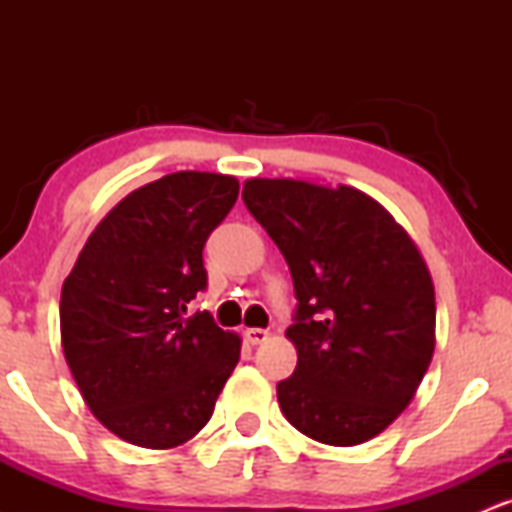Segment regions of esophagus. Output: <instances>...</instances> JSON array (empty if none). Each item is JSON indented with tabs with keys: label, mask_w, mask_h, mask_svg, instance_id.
Instances as JSON below:
<instances>
[{
	"label": "esophagus",
	"mask_w": 512,
	"mask_h": 512,
	"mask_svg": "<svg viewBox=\"0 0 512 512\" xmlns=\"http://www.w3.org/2000/svg\"><path fill=\"white\" fill-rule=\"evenodd\" d=\"M245 339H248L252 346L262 344V342H267V339H269V332L260 330V327H248V330H245Z\"/></svg>",
	"instance_id": "obj_1"
}]
</instances>
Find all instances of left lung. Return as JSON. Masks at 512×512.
<instances>
[{
    "label": "left lung",
    "mask_w": 512,
    "mask_h": 512,
    "mask_svg": "<svg viewBox=\"0 0 512 512\" xmlns=\"http://www.w3.org/2000/svg\"><path fill=\"white\" fill-rule=\"evenodd\" d=\"M250 214L281 250L298 310L291 378L276 397L293 428L349 448L409 407L436 349V291L424 255L378 199L351 185L250 178Z\"/></svg>",
    "instance_id": "1"
}]
</instances>
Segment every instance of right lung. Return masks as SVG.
Returning a JSON list of instances; mask_svg holds the SVG:
<instances>
[{
	"mask_svg": "<svg viewBox=\"0 0 512 512\" xmlns=\"http://www.w3.org/2000/svg\"><path fill=\"white\" fill-rule=\"evenodd\" d=\"M236 199L233 175H163L103 216L64 279V358L91 414L127 443L195 438L236 368L240 334L185 317L207 286L204 243Z\"/></svg>",
	"mask_w": 512,
	"mask_h": 512,
	"instance_id": "add662e5",
	"label": "right lung"
}]
</instances>
